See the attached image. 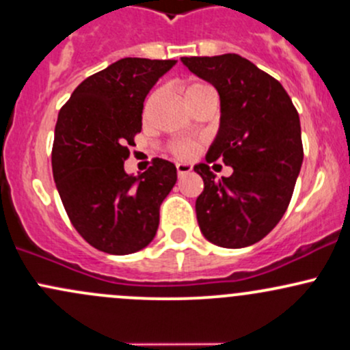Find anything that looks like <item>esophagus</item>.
<instances>
[{
	"label": "esophagus",
	"instance_id": "34e87169",
	"mask_svg": "<svg viewBox=\"0 0 350 350\" xmlns=\"http://www.w3.org/2000/svg\"><path fill=\"white\" fill-rule=\"evenodd\" d=\"M176 169H178V176H179V178H181V176L187 174V172H191V171H193V166H191V164H184V163H179L178 166H176Z\"/></svg>",
	"mask_w": 350,
	"mask_h": 350
}]
</instances>
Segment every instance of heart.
<instances>
[{
  "label": "heart",
  "instance_id": "heart-1",
  "mask_svg": "<svg viewBox=\"0 0 350 350\" xmlns=\"http://www.w3.org/2000/svg\"><path fill=\"white\" fill-rule=\"evenodd\" d=\"M209 90L211 88L204 83H191L184 88L183 94H184V99H186V103L189 105V103H193L196 98H199V96ZM156 96H157V91H152V93L148 96V99H146V105H144V111L149 109V106L152 105V101L156 99ZM169 151H171L172 156L179 157V159H189V157L196 152V144L191 143V141H178V143H172L171 146H169Z\"/></svg>",
  "mask_w": 350,
  "mask_h": 350
}]
</instances>
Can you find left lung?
Returning a JSON list of instances; mask_svg holds the SVG:
<instances>
[{
	"instance_id": "left-lung-1",
	"label": "left lung",
	"mask_w": 350,
	"mask_h": 350,
	"mask_svg": "<svg viewBox=\"0 0 350 350\" xmlns=\"http://www.w3.org/2000/svg\"><path fill=\"white\" fill-rule=\"evenodd\" d=\"M181 61L221 98V126L206 161L221 157L234 169L217 181L209 164L194 166L204 181L196 199L199 228L221 247H247L275 228L293 198L304 157L297 109L278 79L243 56Z\"/></svg>"
}]
</instances>
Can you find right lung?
Wrapping results in <instances>:
<instances>
[{
	"mask_svg": "<svg viewBox=\"0 0 350 350\" xmlns=\"http://www.w3.org/2000/svg\"><path fill=\"white\" fill-rule=\"evenodd\" d=\"M174 64L122 57L84 79L57 114L53 178L71 224L98 251L133 254L154 239L176 166L156 157L143 174L129 176L124 161L143 128L146 96Z\"/></svg>",
	"mask_w": 350,
	"mask_h": 350,
	"instance_id": "right-lung-1",
	"label": "right lung"
}]
</instances>
